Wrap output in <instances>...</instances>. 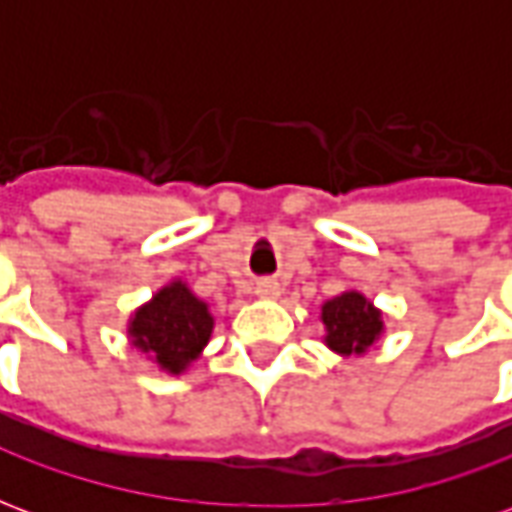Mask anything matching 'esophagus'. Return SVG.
I'll list each match as a JSON object with an SVG mask.
<instances>
[{
	"instance_id": "1",
	"label": "esophagus",
	"mask_w": 512,
	"mask_h": 512,
	"mask_svg": "<svg viewBox=\"0 0 512 512\" xmlns=\"http://www.w3.org/2000/svg\"><path fill=\"white\" fill-rule=\"evenodd\" d=\"M279 282L277 279H260L255 285V293L260 296V299H277L279 296Z\"/></svg>"
}]
</instances>
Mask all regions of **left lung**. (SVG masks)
I'll list each match as a JSON object with an SVG mask.
<instances>
[{
  "mask_svg": "<svg viewBox=\"0 0 512 512\" xmlns=\"http://www.w3.org/2000/svg\"><path fill=\"white\" fill-rule=\"evenodd\" d=\"M321 321L326 326L323 343L334 354H365L384 332V315L367 301L359 290H345L321 307Z\"/></svg>",
  "mask_w": 512,
  "mask_h": 512,
  "instance_id": "obj_1",
  "label": "left lung"
}]
</instances>
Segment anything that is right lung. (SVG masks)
Segmentation results:
<instances>
[{"label": "right lung", "instance_id": "add662e5", "mask_svg": "<svg viewBox=\"0 0 512 512\" xmlns=\"http://www.w3.org/2000/svg\"><path fill=\"white\" fill-rule=\"evenodd\" d=\"M213 332L208 304L197 299L186 282H169L142 304L128 321L131 343L156 359L161 370L180 376L202 354Z\"/></svg>", "mask_w": 512, "mask_h": 512}]
</instances>
